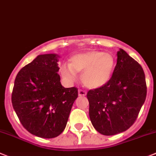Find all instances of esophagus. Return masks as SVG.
Wrapping results in <instances>:
<instances>
[{"label": "esophagus", "instance_id": "1", "mask_svg": "<svg viewBox=\"0 0 156 156\" xmlns=\"http://www.w3.org/2000/svg\"><path fill=\"white\" fill-rule=\"evenodd\" d=\"M78 95H79V96H81V97H82V96H85V95H86V92L82 90V89H79V90H78Z\"/></svg>", "mask_w": 156, "mask_h": 156}]
</instances>
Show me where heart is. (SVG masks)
Instances as JSON below:
<instances>
[{
    "label": "heart",
    "instance_id": "heart-1",
    "mask_svg": "<svg viewBox=\"0 0 156 156\" xmlns=\"http://www.w3.org/2000/svg\"><path fill=\"white\" fill-rule=\"evenodd\" d=\"M115 61L109 53L88 51L73 56L70 64L61 66V74L65 79L72 81L75 73H81V82L88 88H98L106 85L113 75Z\"/></svg>",
    "mask_w": 156,
    "mask_h": 156
}]
</instances>
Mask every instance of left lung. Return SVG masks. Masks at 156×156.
Listing matches in <instances>:
<instances>
[{"mask_svg":"<svg viewBox=\"0 0 156 156\" xmlns=\"http://www.w3.org/2000/svg\"><path fill=\"white\" fill-rule=\"evenodd\" d=\"M146 94L143 68L120 49L109 81L87 93L93 127L103 135H114L127 130L135 122Z\"/></svg>","mask_w":156,"mask_h":156,"instance_id":"left-lung-1","label":"left lung"}]
</instances>
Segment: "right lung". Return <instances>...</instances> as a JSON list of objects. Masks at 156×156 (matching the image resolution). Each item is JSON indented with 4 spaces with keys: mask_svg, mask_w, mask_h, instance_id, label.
<instances>
[{
    "mask_svg": "<svg viewBox=\"0 0 156 156\" xmlns=\"http://www.w3.org/2000/svg\"><path fill=\"white\" fill-rule=\"evenodd\" d=\"M57 62V54L37 56L19 71L12 90V106L22 126L43 138L64 131L78 95L75 87L62 86Z\"/></svg>",
    "mask_w": 156,
    "mask_h": 156,
    "instance_id": "1",
    "label": "right lung"
}]
</instances>
